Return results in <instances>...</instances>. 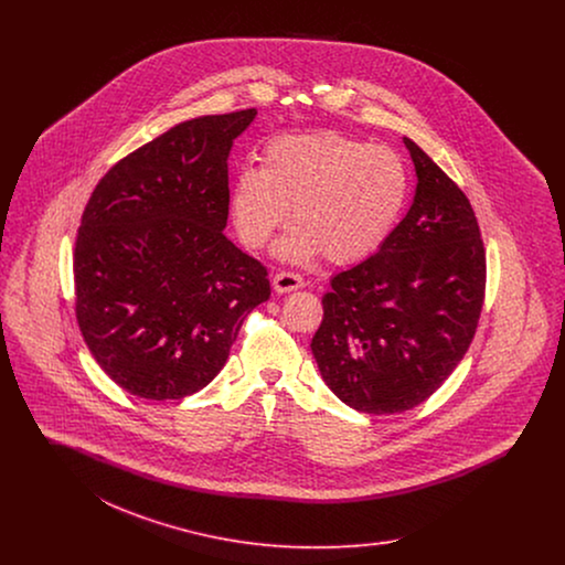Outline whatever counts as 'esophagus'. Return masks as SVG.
<instances>
[{
    "label": "esophagus",
    "mask_w": 565,
    "mask_h": 565,
    "mask_svg": "<svg viewBox=\"0 0 565 565\" xmlns=\"http://www.w3.org/2000/svg\"><path fill=\"white\" fill-rule=\"evenodd\" d=\"M302 288V277L298 273H290V270H279L275 277H273V290L277 295H286V292H292Z\"/></svg>",
    "instance_id": "esophagus-1"
}]
</instances>
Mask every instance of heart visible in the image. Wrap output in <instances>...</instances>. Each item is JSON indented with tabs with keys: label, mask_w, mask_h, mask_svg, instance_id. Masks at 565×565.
Wrapping results in <instances>:
<instances>
[{
	"label": "heart",
	"mask_w": 565,
	"mask_h": 565,
	"mask_svg": "<svg viewBox=\"0 0 565 565\" xmlns=\"http://www.w3.org/2000/svg\"><path fill=\"white\" fill-rule=\"evenodd\" d=\"M408 199L403 157L339 131L281 135L263 167H243L231 210L243 242L263 247L292 207V233L277 245L288 260L323 252L334 265L364 260L394 231Z\"/></svg>",
	"instance_id": "heart-1"
}]
</instances>
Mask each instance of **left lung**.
<instances>
[{
    "label": "left lung",
    "mask_w": 565,
    "mask_h": 565,
    "mask_svg": "<svg viewBox=\"0 0 565 565\" xmlns=\"http://www.w3.org/2000/svg\"><path fill=\"white\" fill-rule=\"evenodd\" d=\"M417 189L403 222L337 273L311 341L326 385L351 408L403 413L428 401L470 348L484 298V247L468 196L408 137Z\"/></svg>",
    "instance_id": "left-lung-1"
}]
</instances>
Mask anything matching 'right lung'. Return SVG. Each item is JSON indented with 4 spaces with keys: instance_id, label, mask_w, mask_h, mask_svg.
I'll use <instances>...</instances> for the list:
<instances>
[{
    "instance_id": "right-lung-1",
    "label": "right lung",
    "mask_w": 565,
    "mask_h": 565,
    "mask_svg": "<svg viewBox=\"0 0 565 565\" xmlns=\"http://www.w3.org/2000/svg\"><path fill=\"white\" fill-rule=\"evenodd\" d=\"M256 109L199 116L116 162L76 237V320L104 373L146 401H180L226 364L267 269L226 239L228 154Z\"/></svg>"
}]
</instances>
